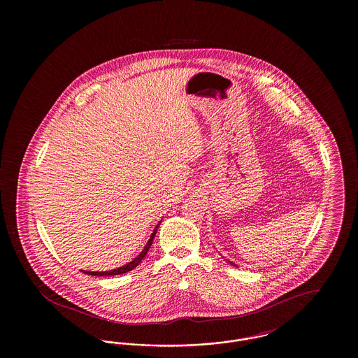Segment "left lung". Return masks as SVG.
<instances>
[{"label":"left lung","mask_w":358,"mask_h":358,"mask_svg":"<svg viewBox=\"0 0 358 358\" xmlns=\"http://www.w3.org/2000/svg\"><path fill=\"white\" fill-rule=\"evenodd\" d=\"M229 263H231V264H232V266H236V264H235V263H232V262H229Z\"/></svg>","instance_id":"left-lung-1"}]
</instances>
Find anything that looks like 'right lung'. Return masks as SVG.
<instances>
[{
	"label": "right lung",
	"mask_w": 358,
	"mask_h": 358,
	"mask_svg": "<svg viewBox=\"0 0 358 358\" xmlns=\"http://www.w3.org/2000/svg\"><path fill=\"white\" fill-rule=\"evenodd\" d=\"M158 225L159 224H157V227L154 228L153 234H152V236L149 238V241H148V244L145 245V248L142 250V252L139 254V255L136 256L134 260H131L130 263H127V264H124V266H122L120 268H117V270H111V271H83V273H87V275H94V276H110V275H120V273H129V271H131V270H134L136 266L142 262V259L146 256L148 254V251H149V248L152 247V244H153V238L155 236V234H157V228H158Z\"/></svg>",
	"instance_id": "1"
}]
</instances>
